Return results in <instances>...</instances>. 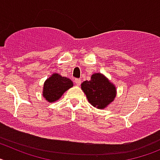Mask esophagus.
<instances>
[{
  "label": "esophagus",
  "instance_id": "esophagus-1",
  "mask_svg": "<svg viewBox=\"0 0 160 160\" xmlns=\"http://www.w3.org/2000/svg\"><path fill=\"white\" fill-rule=\"evenodd\" d=\"M82 81H81V79H78V78H76L74 79V83H75L77 86H80V84H81Z\"/></svg>",
  "mask_w": 160,
  "mask_h": 160
}]
</instances>
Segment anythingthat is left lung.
<instances>
[{"instance_id": "left-lung-1", "label": "left lung", "mask_w": 160, "mask_h": 160, "mask_svg": "<svg viewBox=\"0 0 160 160\" xmlns=\"http://www.w3.org/2000/svg\"><path fill=\"white\" fill-rule=\"evenodd\" d=\"M81 88L89 102L98 109H105L116 97V87L104 74L94 73L90 81H84Z\"/></svg>"}]
</instances>
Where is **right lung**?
Masks as SVG:
<instances>
[{
  "label": "right lung",
  "instance_id": "1",
  "mask_svg": "<svg viewBox=\"0 0 160 160\" xmlns=\"http://www.w3.org/2000/svg\"><path fill=\"white\" fill-rule=\"evenodd\" d=\"M73 86V82L70 78L53 73L44 82L42 96L49 102H53L59 100L66 90Z\"/></svg>",
  "mask_w": 160,
  "mask_h": 160
}]
</instances>
